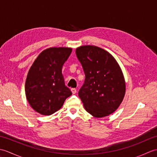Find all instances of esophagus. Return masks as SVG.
Here are the masks:
<instances>
[{
	"label": "esophagus",
	"mask_w": 157,
	"mask_h": 157,
	"mask_svg": "<svg viewBox=\"0 0 157 157\" xmlns=\"http://www.w3.org/2000/svg\"><path fill=\"white\" fill-rule=\"evenodd\" d=\"M71 92L73 93V94H75V93L77 92V90L75 88H71Z\"/></svg>",
	"instance_id": "obj_1"
}]
</instances>
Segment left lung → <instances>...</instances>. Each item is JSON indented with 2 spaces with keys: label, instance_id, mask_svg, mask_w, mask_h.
Segmentation results:
<instances>
[{
  "label": "left lung",
  "instance_id": "obj_1",
  "mask_svg": "<svg viewBox=\"0 0 157 157\" xmlns=\"http://www.w3.org/2000/svg\"><path fill=\"white\" fill-rule=\"evenodd\" d=\"M86 78L78 93L86 111L96 118L114 113L125 94V82L115 59L105 50L92 45L75 50Z\"/></svg>",
  "mask_w": 157,
  "mask_h": 157
}]
</instances>
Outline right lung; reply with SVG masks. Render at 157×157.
<instances>
[{
	"instance_id": "right-lung-1",
	"label": "right lung",
	"mask_w": 157,
	"mask_h": 157,
	"mask_svg": "<svg viewBox=\"0 0 157 157\" xmlns=\"http://www.w3.org/2000/svg\"><path fill=\"white\" fill-rule=\"evenodd\" d=\"M71 48L52 47L36 59L26 78L25 96L31 107L40 114L51 115L62 107L72 92L65 85L62 67Z\"/></svg>"
}]
</instances>
